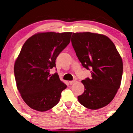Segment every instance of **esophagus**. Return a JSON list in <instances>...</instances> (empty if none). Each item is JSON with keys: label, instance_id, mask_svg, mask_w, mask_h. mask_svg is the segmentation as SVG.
Masks as SVG:
<instances>
[{"label": "esophagus", "instance_id": "esophagus-1", "mask_svg": "<svg viewBox=\"0 0 133 133\" xmlns=\"http://www.w3.org/2000/svg\"><path fill=\"white\" fill-rule=\"evenodd\" d=\"M75 82H76V81H75V80H73V81H69V83H70V85H71V84H74Z\"/></svg>", "mask_w": 133, "mask_h": 133}]
</instances>
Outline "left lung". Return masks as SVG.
Segmentation results:
<instances>
[{
    "label": "left lung",
    "instance_id": "8db88e82",
    "mask_svg": "<svg viewBox=\"0 0 133 133\" xmlns=\"http://www.w3.org/2000/svg\"><path fill=\"white\" fill-rule=\"evenodd\" d=\"M71 43L82 65L91 69V78L81 81L84 92L78 96L85 107L97 110L109 104L122 82V58L115 45L104 34L73 32Z\"/></svg>",
    "mask_w": 133,
    "mask_h": 133
}]
</instances>
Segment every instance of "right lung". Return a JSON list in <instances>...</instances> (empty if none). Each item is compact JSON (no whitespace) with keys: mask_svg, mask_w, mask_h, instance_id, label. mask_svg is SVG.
<instances>
[{"mask_svg":"<svg viewBox=\"0 0 133 133\" xmlns=\"http://www.w3.org/2000/svg\"><path fill=\"white\" fill-rule=\"evenodd\" d=\"M72 32H37L24 42L14 65L16 87L24 102L39 112L51 109L67 86L57 73L55 60L70 42Z\"/></svg>","mask_w":133,"mask_h":133,"instance_id":"right-lung-1","label":"right lung"}]
</instances>
